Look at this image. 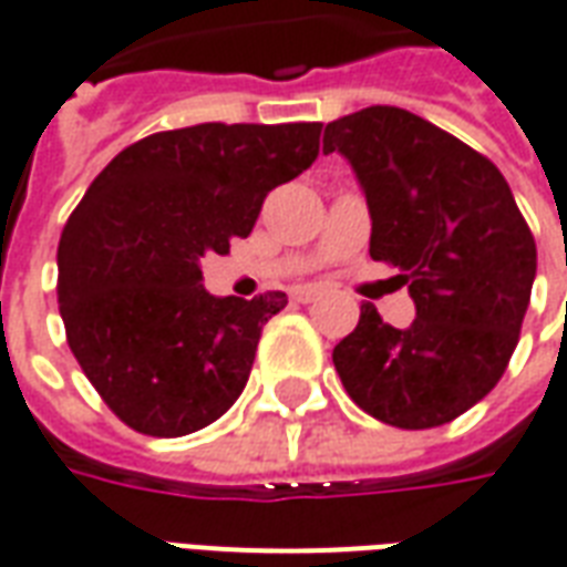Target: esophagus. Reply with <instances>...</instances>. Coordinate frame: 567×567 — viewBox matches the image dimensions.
<instances>
[{"label":"esophagus","mask_w":567,"mask_h":567,"mask_svg":"<svg viewBox=\"0 0 567 567\" xmlns=\"http://www.w3.org/2000/svg\"><path fill=\"white\" fill-rule=\"evenodd\" d=\"M292 296H296V302L308 305V302H315L317 296H320V290H317V287H299Z\"/></svg>","instance_id":"esophagus-1"}]
</instances>
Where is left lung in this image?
<instances>
[{
    "instance_id": "obj_1",
    "label": "left lung",
    "mask_w": 567,
    "mask_h": 567,
    "mask_svg": "<svg viewBox=\"0 0 567 567\" xmlns=\"http://www.w3.org/2000/svg\"><path fill=\"white\" fill-rule=\"evenodd\" d=\"M367 192L369 256L393 265L415 320L384 323L375 305L336 344L348 396L372 419L427 431L495 388L519 344L537 247L507 179L483 152L400 106H369L327 124Z\"/></svg>"
}]
</instances>
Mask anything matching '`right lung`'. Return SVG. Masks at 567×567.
<instances>
[{
    "label": "right lung",
    "instance_id": "right-lung-1",
    "mask_svg": "<svg viewBox=\"0 0 567 567\" xmlns=\"http://www.w3.org/2000/svg\"><path fill=\"white\" fill-rule=\"evenodd\" d=\"M320 122H207L143 136L87 186L60 235L70 351L112 412L146 436L226 415L287 292L216 299L198 259L247 238L265 195L315 164Z\"/></svg>",
    "mask_w": 567,
    "mask_h": 567
}]
</instances>
